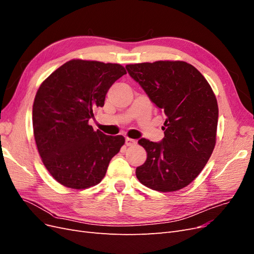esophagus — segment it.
<instances>
[{"instance_id": "1", "label": "esophagus", "mask_w": 254, "mask_h": 254, "mask_svg": "<svg viewBox=\"0 0 254 254\" xmlns=\"http://www.w3.org/2000/svg\"><path fill=\"white\" fill-rule=\"evenodd\" d=\"M125 143H126L127 146H132V145H134L136 143V141L133 140V139H130V137H126Z\"/></svg>"}]
</instances>
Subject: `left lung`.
Returning a JSON list of instances; mask_svg holds the SVG:
<instances>
[{
	"label": "left lung",
	"instance_id": "obj_1",
	"mask_svg": "<svg viewBox=\"0 0 254 254\" xmlns=\"http://www.w3.org/2000/svg\"><path fill=\"white\" fill-rule=\"evenodd\" d=\"M126 68L166 115L162 141L139 140L147 159L136 167V178L159 191L186 188L203 170L216 144L218 105L214 92L186 61L160 60Z\"/></svg>",
	"mask_w": 254,
	"mask_h": 254
}]
</instances>
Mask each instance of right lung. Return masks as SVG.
<instances>
[{"label": "right lung", "mask_w": 254, "mask_h": 254, "mask_svg": "<svg viewBox=\"0 0 254 254\" xmlns=\"http://www.w3.org/2000/svg\"><path fill=\"white\" fill-rule=\"evenodd\" d=\"M125 74L118 64L73 59L38 89L33 105L36 145L44 166L63 186L75 190L96 186L124 145V136L94 131L89 120Z\"/></svg>", "instance_id": "right-lung-1"}]
</instances>
